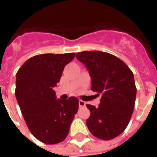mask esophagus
<instances>
[{"label": "esophagus", "instance_id": "esophagus-1", "mask_svg": "<svg viewBox=\"0 0 157 157\" xmlns=\"http://www.w3.org/2000/svg\"><path fill=\"white\" fill-rule=\"evenodd\" d=\"M79 106L80 107H85L86 106V102L82 100H79Z\"/></svg>", "mask_w": 157, "mask_h": 157}]
</instances>
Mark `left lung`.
I'll return each mask as SVG.
<instances>
[{
	"instance_id": "obj_1",
	"label": "left lung",
	"mask_w": 157,
	"mask_h": 157,
	"mask_svg": "<svg viewBox=\"0 0 157 157\" xmlns=\"http://www.w3.org/2000/svg\"><path fill=\"white\" fill-rule=\"evenodd\" d=\"M76 59L84 64L92 79V90L102 95L98 107L86 104L89 130L95 137L109 140L122 134L135 108L136 86L134 75L124 62L102 51H83Z\"/></svg>"
}]
</instances>
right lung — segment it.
<instances>
[{"label": "right lung", "mask_w": 157, "mask_h": 157, "mask_svg": "<svg viewBox=\"0 0 157 157\" xmlns=\"http://www.w3.org/2000/svg\"><path fill=\"white\" fill-rule=\"evenodd\" d=\"M75 55H35L17 73L15 94L22 116L33 135L45 144H57L66 138L78 110L77 98L56 99L54 91L65 66Z\"/></svg>", "instance_id": "1"}]
</instances>
